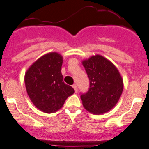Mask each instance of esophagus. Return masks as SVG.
Returning <instances> with one entry per match:
<instances>
[{
  "label": "esophagus",
  "mask_w": 149,
  "mask_h": 149,
  "mask_svg": "<svg viewBox=\"0 0 149 149\" xmlns=\"http://www.w3.org/2000/svg\"><path fill=\"white\" fill-rule=\"evenodd\" d=\"M72 88L74 89L75 92H76V93H77V91H78V89H77V84H73V85H72Z\"/></svg>",
  "instance_id": "1"
}]
</instances>
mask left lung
Returning a JSON list of instances; mask_svg holds the SVG:
<instances>
[{"label":"left lung","instance_id":"8db88e82","mask_svg":"<svg viewBox=\"0 0 149 149\" xmlns=\"http://www.w3.org/2000/svg\"><path fill=\"white\" fill-rule=\"evenodd\" d=\"M89 79V89L81 95L84 108L93 114L108 112L120 99L123 80L110 60L96 54L82 61Z\"/></svg>","mask_w":149,"mask_h":149}]
</instances>
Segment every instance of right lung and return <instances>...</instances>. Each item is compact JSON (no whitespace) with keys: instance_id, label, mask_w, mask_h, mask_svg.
Returning <instances> with one entry per match:
<instances>
[{"instance_id":"add662e5","label":"right lung","mask_w":149,"mask_h":149,"mask_svg":"<svg viewBox=\"0 0 149 149\" xmlns=\"http://www.w3.org/2000/svg\"><path fill=\"white\" fill-rule=\"evenodd\" d=\"M63 57L56 52L44 54L31 65L24 76L26 93L39 110L53 113L62 108L74 89L63 82Z\"/></svg>"}]
</instances>
